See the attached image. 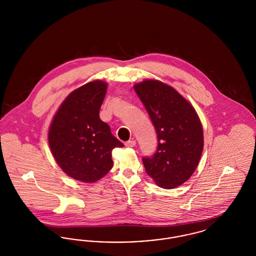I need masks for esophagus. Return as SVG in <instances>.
I'll return each instance as SVG.
<instances>
[{"mask_svg": "<svg viewBox=\"0 0 256 256\" xmlns=\"http://www.w3.org/2000/svg\"><path fill=\"white\" fill-rule=\"evenodd\" d=\"M135 145H136V142H135L134 140L128 141V142H126V143H124V146H128V148H134Z\"/></svg>", "mask_w": 256, "mask_h": 256, "instance_id": "esophagus-1", "label": "esophagus"}]
</instances>
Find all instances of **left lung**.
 Returning a JSON list of instances; mask_svg holds the SVG:
<instances>
[{
	"instance_id": "1",
	"label": "left lung",
	"mask_w": 256,
	"mask_h": 256,
	"mask_svg": "<svg viewBox=\"0 0 256 256\" xmlns=\"http://www.w3.org/2000/svg\"><path fill=\"white\" fill-rule=\"evenodd\" d=\"M134 89L158 134L156 152L142 158L146 174L162 188L178 187L193 174L202 152L198 116L180 94L161 82L144 80Z\"/></svg>"
}]
</instances>
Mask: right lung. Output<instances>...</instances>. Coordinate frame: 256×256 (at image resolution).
<instances>
[{
	"mask_svg": "<svg viewBox=\"0 0 256 256\" xmlns=\"http://www.w3.org/2000/svg\"><path fill=\"white\" fill-rule=\"evenodd\" d=\"M106 84L95 80L72 92L58 110L49 130L52 156L63 172L82 182H95L113 167L112 150L122 148L100 119Z\"/></svg>",
	"mask_w": 256,
	"mask_h": 256,
	"instance_id": "1",
	"label": "right lung"
}]
</instances>
